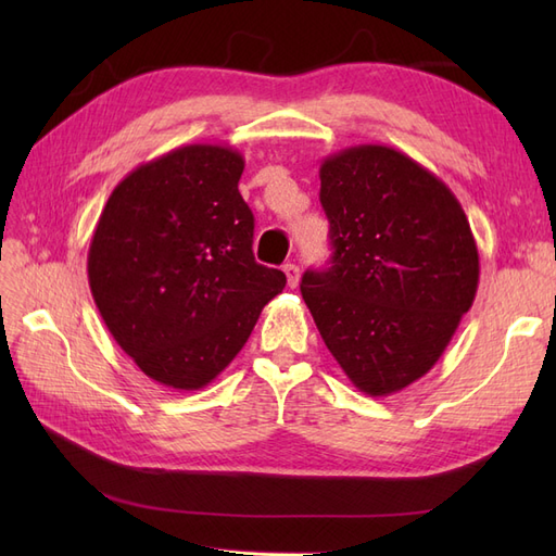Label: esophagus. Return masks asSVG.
<instances>
[{
	"instance_id": "34e87169",
	"label": "esophagus",
	"mask_w": 556,
	"mask_h": 556,
	"mask_svg": "<svg viewBox=\"0 0 556 556\" xmlns=\"http://www.w3.org/2000/svg\"><path fill=\"white\" fill-rule=\"evenodd\" d=\"M282 271H285V276H288V285H290V288H296L299 278H301L299 266H296V264H285Z\"/></svg>"
}]
</instances>
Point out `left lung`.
Here are the masks:
<instances>
[{
  "instance_id": "1",
  "label": "left lung",
  "mask_w": 556,
  "mask_h": 556,
  "mask_svg": "<svg viewBox=\"0 0 556 556\" xmlns=\"http://www.w3.org/2000/svg\"><path fill=\"white\" fill-rule=\"evenodd\" d=\"M319 201L333 255L301 296L350 382L390 396L431 371L473 306V231L447 185L390 146L329 155Z\"/></svg>"
}]
</instances>
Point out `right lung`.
<instances>
[{
  "label": "right lung",
  "instance_id": "add662e5",
  "mask_svg": "<svg viewBox=\"0 0 556 556\" xmlns=\"http://www.w3.org/2000/svg\"><path fill=\"white\" fill-rule=\"evenodd\" d=\"M243 157L192 143L115 185L88 252L92 299L141 371L192 392L220 376L282 292L255 262V217L239 192Z\"/></svg>",
  "mask_w": 556,
  "mask_h": 556
}]
</instances>
